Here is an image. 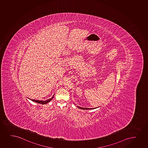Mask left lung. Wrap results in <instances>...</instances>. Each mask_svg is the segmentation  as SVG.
I'll return each instance as SVG.
<instances>
[{"label": "left lung", "mask_w": 148, "mask_h": 148, "mask_svg": "<svg viewBox=\"0 0 148 148\" xmlns=\"http://www.w3.org/2000/svg\"><path fill=\"white\" fill-rule=\"evenodd\" d=\"M77 108H79V109H82V110H90V109H94L95 108H82V107L77 106Z\"/></svg>", "instance_id": "left-lung-1"}]
</instances>
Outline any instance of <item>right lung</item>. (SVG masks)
Masks as SVG:
<instances>
[{
	"label": "right lung",
	"instance_id": "obj_1",
	"mask_svg": "<svg viewBox=\"0 0 148 148\" xmlns=\"http://www.w3.org/2000/svg\"><path fill=\"white\" fill-rule=\"evenodd\" d=\"M53 97H54V95H53V97H51V98L49 99H47L46 101H39V100H35V99H30V100H32V101H34V102H36V103H40V104L44 105V104H47V103L51 101V100L53 98Z\"/></svg>",
	"mask_w": 148,
	"mask_h": 148
}]
</instances>
